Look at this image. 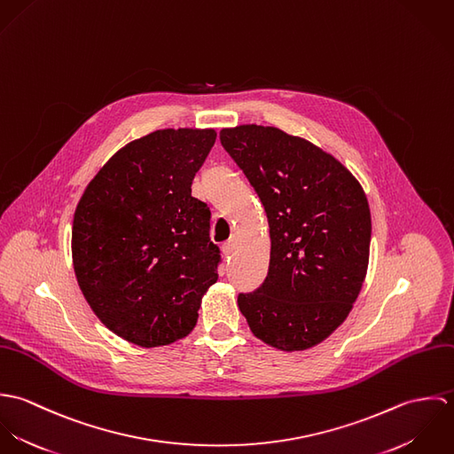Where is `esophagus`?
<instances>
[{
    "instance_id": "34e87169",
    "label": "esophagus",
    "mask_w": 454,
    "mask_h": 454,
    "mask_svg": "<svg viewBox=\"0 0 454 454\" xmlns=\"http://www.w3.org/2000/svg\"><path fill=\"white\" fill-rule=\"evenodd\" d=\"M236 247H238V238H231L227 243H223L222 250H223L225 255H232L234 250H236Z\"/></svg>"
}]
</instances>
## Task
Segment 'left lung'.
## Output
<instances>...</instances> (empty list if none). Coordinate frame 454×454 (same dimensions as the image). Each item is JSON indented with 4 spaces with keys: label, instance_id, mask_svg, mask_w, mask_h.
Listing matches in <instances>:
<instances>
[{
    "label": "left lung",
    "instance_id": "obj_1",
    "mask_svg": "<svg viewBox=\"0 0 454 454\" xmlns=\"http://www.w3.org/2000/svg\"><path fill=\"white\" fill-rule=\"evenodd\" d=\"M220 141L263 204L270 260L262 286L238 306L255 337L304 351L342 324L369 267L371 209L358 180L333 155L278 128L243 124Z\"/></svg>",
    "mask_w": 454,
    "mask_h": 454
}]
</instances>
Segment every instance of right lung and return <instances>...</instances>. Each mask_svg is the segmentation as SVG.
<instances>
[{"label": "right lung", "instance_id": "right-lung-1", "mask_svg": "<svg viewBox=\"0 0 454 454\" xmlns=\"http://www.w3.org/2000/svg\"><path fill=\"white\" fill-rule=\"evenodd\" d=\"M215 129H159L122 146L98 171L73 216L71 255L94 315L141 348L187 337L218 279L209 207L192 180Z\"/></svg>", "mask_w": 454, "mask_h": 454}]
</instances>
